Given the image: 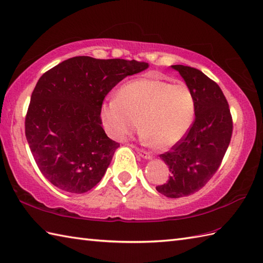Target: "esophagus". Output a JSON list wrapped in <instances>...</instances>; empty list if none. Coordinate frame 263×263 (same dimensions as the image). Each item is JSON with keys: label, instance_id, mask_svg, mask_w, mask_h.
Segmentation results:
<instances>
[{"label": "esophagus", "instance_id": "34e87169", "mask_svg": "<svg viewBox=\"0 0 263 263\" xmlns=\"http://www.w3.org/2000/svg\"><path fill=\"white\" fill-rule=\"evenodd\" d=\"M135 148H136V150H137V152H138V154L140 155L142 158H144V159H150V158H152V154L148 153V152H146V150L139 149L138 147H135Z\"/></svg>", "mask_w": 263, "mask_h": 263}]
</instances>
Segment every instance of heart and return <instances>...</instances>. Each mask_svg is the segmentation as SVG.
I'll return each mask as SVG.
<instances>
[{"mask_svg": "<svg viewBox=\"0 0 263 263\" xmlns=\"http://www.w3.org/2000/svg\"><path fill=\"white\" fill-rule=\"evenodd\" d=\"M195 111L192 91L184 83L142 78L124 83L116 98L100 106V119L107 135L124 140L140 126L143 137L158 150L174 146L186 135Z\"/></svg>", "mask_w": 263, "mask_h": 263, "instance_id": "obj_1", "label": "heart"}]
</instances>
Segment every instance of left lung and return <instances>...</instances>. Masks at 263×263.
Wrapping results in <instances>:
<instances>
[{"label": "left lung", "instance_id": "8db88e82", "mask_svg": "<svg viewBox=\"0 0 263 263\" xmlns=\"http://www.w3.org/2000/svg\"><path fill=\"white\" fill-rule=\"evenodd\" d=\"M192 91L195 119L186 135L159 157L168 166V181L156 186L167 198H182L199 191L215 175L230 146L233 120L220 87L200 70L172 65Z\"/></svg>", "mask_w": 263, "mask_h": 263}]
</instances>
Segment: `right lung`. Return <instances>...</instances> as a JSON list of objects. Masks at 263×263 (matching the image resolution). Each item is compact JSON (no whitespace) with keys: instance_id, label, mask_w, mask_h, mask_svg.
<instances>
[{"instance_id":"1","label":"right lung","mask_w":263,"mask_h":263,"mask_svg":"<svg viewBox=\"0 0 263 263\" xmlns=\"http://www.w3.org/2000/svg\"><path fill=\"white\" fill-rule=\"evenodd\" d=\"M148 63L76 57L45 72L27 110L25 130L42 174L70 193L100 182L120 143L104 131L100 106L111 89Z\"/></svg>"}]
</instances>
